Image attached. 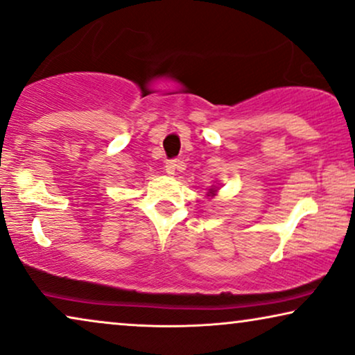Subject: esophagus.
Wrapping results in <instances>:
<instances>
[{
  "mask_svg": "<svg viewBox=\"0 0 355 355\" xmlns=\"http://www.w3.org/2000/svg\"><path fill=\"white\" fill-rule=\"evenodd\" d=\"M178 167H180V160H167V162H165V172L168 175H175Z\"/></svg>",
  "mask_w": 355,
  "mask_h": 355,
  "instance_id": "34e87169",
  "label": "esophagus"
}]
</instances>
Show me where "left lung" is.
<instances>
[{
	"label": "left lung",
	"mask_w": 355,
	"mask_h": 355,
	"mask_svg": "<svg viewBox=\"0 0 355 355\" xmlns=\"http://www.w3.org/2000/svg\"><path fill=\"white\" fill-rule=\"evenodd\" d=\"M214 191H216V190H211V193H214Z\"/></svg>",
	"instance_id": "obj_1"
}]
</instances>
